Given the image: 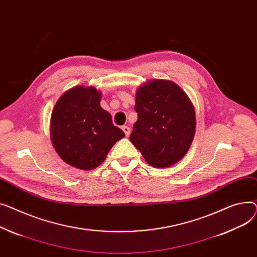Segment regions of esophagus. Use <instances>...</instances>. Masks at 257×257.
<instances>
[{
    "label": "esophagus",
    "mask_w": 257,
    "mask_h": 257,
    "mask_svg": "<svg viewBox=\"0 0 257 257\" xmlns=\"http://www.w3.org/2000/svg\"><path fill=\"white\" fill-rule=\"evenodd\" d=\"M122 131L124 132V134H125V136H126V137H128V136H130V134H131V128H130L128 126L124 125V126H122Z\"/></svg>",
    "instance_id": "34e87169"
}]
</instances>
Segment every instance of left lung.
I'll return each mask as SVG.
<instances>
[{
	"instance_id": "left-lung-1",
	"label": "left lung",
	"mask_w": 257,
	"mask_h": 257,
	"mask_svg": "<svg viewBox=\"0 0 257 257\" xmlns=\"http://www.w3.org/2000/svg\"><path fill=\"white\" fill-rule=\"evenodd\" d=\"M138 120L131 142L153 167H170L182 160L193 142L196 117L188 95L175 83L153 80L136 92Z\"/></svg>"
}]
</instances>
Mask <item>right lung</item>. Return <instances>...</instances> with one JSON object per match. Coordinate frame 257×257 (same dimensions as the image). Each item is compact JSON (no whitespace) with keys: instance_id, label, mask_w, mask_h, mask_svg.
Listing matches in <instances>:
<instances>
[{"instance_id":"obj_1","label":"right lung","mask_w":257,"mask_h":257,"mask_svg":"<svg viewBox=\"0 0 257 257\" xmlns=\"http://www.w3.org/2000/svg\"><path fill=\"white\" fill-rule=\"evenodd\" d=\"M94 87L77 86L64 92L51 117V139L59 157L78 169L92 170L104 161L125 134L100 107Z\"/></svg>"}]
</instances>
